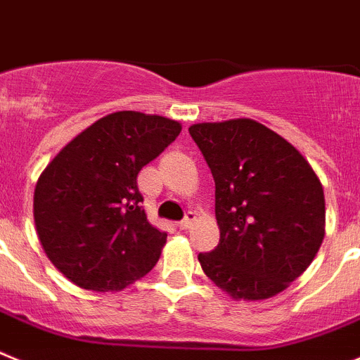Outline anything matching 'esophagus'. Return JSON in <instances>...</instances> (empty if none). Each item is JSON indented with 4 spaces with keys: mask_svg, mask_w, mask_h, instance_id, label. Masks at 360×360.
Returning a JSON list of instances; mask_svg holds the SVG:
<instances>
[{
    "mask_svg": "<svg viewBox=\"0 0 360 360\" xmlns=\"http://www.w3.org/2000/svg\"><path fill=\"white\" fill-rule=\"evenodd\" d=\"M195 219H197L195 212H188L186 217H184V219L179 222V228H181V229L192 228V224H193V222H195Z\"/></svg>",
    "mask_w": 360,
    "mask_h": 360,
    "instance_id": "1",
    "label": "esophagus"
}]
</instances>
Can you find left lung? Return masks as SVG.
<instances>
[{
    "label": "left lung",
    "instance_id": "obj_1",
    "mask_svg": "<svg viewBox=\"0 0 360 360\" xmlns=\"http://www.w3.org/2000/svg\"><path fill=\"white\" fill-rule=\"evenodd\" d=\"M215 179L220 240L199 252L204 274L233 300H267L305 273L325 236V193L280 134L238 118L188 129Z\"/></svg>",
    "mask_w": 360,
    "mask_h": 360
}]
</instances>
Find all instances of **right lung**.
I'll return each mask as SVG.
<instances>
[{
    "label": "right lung",
    "mask_w": 360,
    "mask_h": 360,
    "mask_svg": "<svg viewBox=\"0 0 360 360\" xmlns=\"http://www.w3.org/2000/svg\"><path fill=\"white\" fill-rule=\"evenodd\" d=\"M179 132L176 120L112 112L44 168L34 193L35 228L68 280L87 290H122L156 265L167 233L147 220L138 174Z\"/></svg>",
    "instance_id": "1"
}]
</instances>
